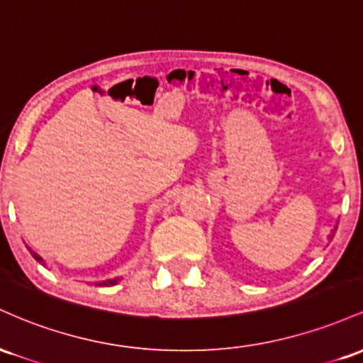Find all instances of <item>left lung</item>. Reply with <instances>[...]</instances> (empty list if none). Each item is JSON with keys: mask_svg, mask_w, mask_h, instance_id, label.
I'll return each mask as SVG.
<instances>
[{"mask_svg": "<svg viewBox=\"0 0 363 363\" xmlns=\"http://www.w3.org/2000/svg\"><path fill=\"white\" fill-rule=\"evenodd\" d=\"M335 232H336V227H335ZM335 232H333V235H335Z\"/></svg>", "mask_w": 363, "mask_h": 363, "instance_id": "8db88e82", "label": "left lung"}]
</instances>
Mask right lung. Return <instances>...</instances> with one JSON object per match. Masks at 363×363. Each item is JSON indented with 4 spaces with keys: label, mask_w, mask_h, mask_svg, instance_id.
<instances>
[{
    "label": "right lung",
    "mask_w": 363,
    "mask_h": 363,
    "mask_svg": "<svg viewBox=\"0 0 363 363\" xmlns=\"http://www.w3.org/2000/svg\"><path fill=\"white\" fill-rule=\"evenodd\" d=\"M34 257H35V259L39 261V262H43V259H40V256H37V254H34ZM118 280H119V278H114V280H109V281L99 283V285H107V286H109V285H116V283H118Z\"/></svg>",
    "instance_id": "add662e5"
}]
</instances>
